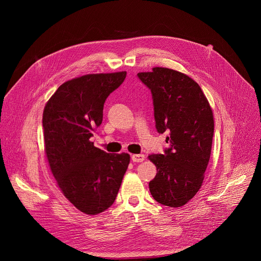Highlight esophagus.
I'll use <instances>...</instances> for the list:
<instances>
[{"mask_svg": "<svg viewBox=\"0 0 261 261\" xmlns=\"http://www.w3.org/2000/svg\"><path fill=\"white\" fill-rule=\"evenodd\" d=\"M131 159L135 163H141V162H143L145 160V155L144 154H133L131 156Z\"/></svg>", "mask_w": 261, "mask_h": 261, "instance_id": "34e87169", "label": "esophagus"}]
</instances>
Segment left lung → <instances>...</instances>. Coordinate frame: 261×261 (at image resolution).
<instances>
[{"mask_svg":"<svg viewBox=\"0 0 261 261\" xmlns=\"http://www.w3.org/2000/svg\"><path fill=\"white\" fill-rule=\"evenodd\" d=\"M152 94L155 128L167 132L170 147L164 154H150L158 173L149 183L153 199L166 206L180 207L202 186L214 136V116L197 82L167 67L138 74Z\"/></svg>","mask_w":261,"mask_h":261,"instance_id":"obj_1","label":"left lung"}]
</instances>
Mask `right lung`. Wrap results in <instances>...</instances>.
Segmentation results:
<instances>
[{"label": "right lung", "instance_id": "1", "mask_svg": "<svg viewBox=\"0 0 261 261\" xmlns=\"http://www.w3.org/2000/svg\"><path fill=\"white\" fill-rule=\"evenodd\" d=\"M127 72L89 74L62 84L43 111L44 151L64 197L80 212L97 215L114 203L130 163L90 141L102 122L103 103Z\"/></svg>", "mask_w": 261, "mask_h": 261}]
</instances>
